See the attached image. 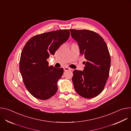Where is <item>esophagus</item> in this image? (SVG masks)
<instances>
[{
    "instance_id": "1",
    "label": "esophagus",
    "mask_w": 131,
    "mask_h": 131,
    "mask_svg": "<svg viewBox=\"0 0 131 131\" xmlns=\"http://www.w3.org/2000/svg\"><path fill=\"white\" fill-rule=\"evenodd\" d=\"M64 71H67V70H72V69H71V68H69V67H64Z\"/></svg>"
}]
</instances>
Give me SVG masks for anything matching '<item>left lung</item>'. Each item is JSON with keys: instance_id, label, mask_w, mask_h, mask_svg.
Masks as SVG:
<instances>
[{"instance_id": "obj_1", "label": "left lung", "mask_w": 131, "mask_h": 131, "mask_svg": "<svg viewBox=\"0 0 131 131\" xmlns=\"http://www.w3.org/2000/svg\"><path fill=\"white\" fill-rule=\"evenodd\" d=\"M86 61L83 71L74 70L72 80L74 90L86 99L98 96L108 78L111 59L107 46L97 33L86 29H69Z\"/></svg>"}]
</instances>
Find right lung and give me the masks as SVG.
<instances>
[{"instance_id":"add662e5","label":"right lung","mask_w":131,"mask_h":131,"mask_svg":"<svg viewBox=\"0 0 131 131\" xmlns=\"http://www.w3.org/2000/svg\"><path fill=\"white\" fill-rule=\"evenodd\" d=\"M68 30H58L36 35L24 46L20 70L25 87L35 98L46 100L58 91L57 82L63 75L62 68L49 66L47 59L69 38Z\"/></svg>"}]
</instances>
